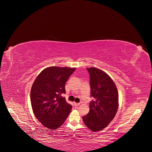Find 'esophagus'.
I'll return each mask as SVG.
<instances>
[{
	"label": "esophagus",
	"instance_id": "obj_1",
	"mask_svg": "<svg viewBox=\"0 0 152 152\" xmlns=\"http://www.w3.org/2000/svg\"><path fill=\"white\" fill-rule=\"evenodd\" d=\"M74 105L76 106V107H78V106L80 105V103H74Z\"/></svg>",
	"mask_w": 152,
	"mask_h": 152
}]
</instances>
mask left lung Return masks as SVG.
Here are the masks:
<instances>
[{
    "label": "left lung",
    "mask_w": 152,
    "mask_h": 152,
    "mask_svg": "<svg viewBox=\"0 0 152 152\" xmlns=\"http://www.w3.org/2000/svg\"><path fill=\"white\" fill-rule=\"evenodd\" d=\"M90 76L89 112L83 116L86 126L93 131L107 127L117 112L118 95L117 87L107 73L96 68H87Z\"/></svg>",
    "instance_id": "1"
}]
</instances>
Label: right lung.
Instances as JSON below:
<instances>
[{
	"mask_svg": "<svg viewBox=\"0 0 152 152\" xmlns=\"http://www.w3.org/2000/svg\"><path fill=\"white\" fill-rule=\"evenodd\" d=\"M75 68L51 66L44 69L36 78L30 92L34 115L44 126L50 129L60 127L70 114L72 106L68 103L65 83Z\"/></svg>",
	"mask_w": 152,
	"mask_h": 152,
	"instance_id": "add662e5",
	"label": "right lung"
}]
</instances>
